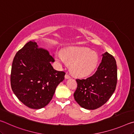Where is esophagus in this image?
I'll use <instances>...</instances> for the list:
<instances>
[{"label":"esophagus","instance_id":"34e87169","mask_svg":"<svg viewBox=\"0 0 134 134\" xmlns=\"http://www.w3.org/2000/svg\"><path fill=\"white\" fill-rule=\"evenodd\" d=\"M65 78L66 79H69L70 78V76L69 75V74H66L65 75Z\"/></svg>","mask_w":134,"mask_h":134}]
</instances>
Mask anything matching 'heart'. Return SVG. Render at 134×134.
Returning a JSON list of instances; mask_svg holds the SVG:
<instances>
[{
  "label": "heart",
  "instance_id": "heart-1",
  "mask_svg": "<svg viewBox=\"0 0 134 134\" xmlns=\"http://www.w3.org/2000/svg\"><path fill=\"white\" fill-rule=\"evenodd\" d=\"M57 61L60 64H71L72 73L78 77L89 76L93 72L98 63V56L94 51L86 47H72L65 49L57 55Z\"/></svg>",
  "mask_w": 134,
  "mask_h": 134
}]
</instances>
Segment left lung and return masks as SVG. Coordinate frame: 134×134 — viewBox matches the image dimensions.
Returning a JSON list of instances; mask_svg holds the SVG:
<instances>
[{
	"label": "left lung",
	"instance_id": "left-lung-1",
	"mask_svg": "<svg viewBox=\"0 0 134 134\" xmlns=\"http://www.w3.org/2000/svg\"><path fill=\"white\" fill-rule=\"evenodd\" d=\"M93 75L86 79H76L77 87L75 100L81 107L94 110L103 105L113 94L117 83V65L115 58L108 52Z\"/></svg>",
	"mask_w": 134,
	"mask_h": 134
}]
</instances>
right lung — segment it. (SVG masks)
Segmentation results:
<instances>
[{"instance_id": "1", "label": "right lung", "mask_w": 134, "mask_h": 134, "mask_svg": "<svg viewBox=\"0 0 134 134\" xmlns=\"http://www.w3.org/2000/svg\"><path fill=\"white\" fill-rule=\"evenodd\" d=\"M49 52L29 41L16 54L10 74L12 91L18 99L31 109L45 107L53 97L65 72L54 69Z\"/></svg>"}]
</instances>
